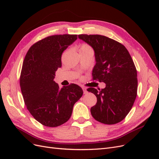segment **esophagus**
Returning <instances> with one entry per match:
<instances>
[{"label": "esophagus", "mask_w": 159, "mask_h": 159, "mask_svg": "<svg viewBox=\"0 0 159 159\" xmlns=\"http://www.w3.org/2000/svg\"><path fill=\"white\" fill-rule=\"evenodd\" d=\"M82 89H83V91H84V94H86V93H88L87 89H86L85 88H82Z\"/></svg>", "instance_id": "1"}]
</instances>
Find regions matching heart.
Wrapping results in <instances>:
<instances>
[{
  "instance_id": "obj_1",
  "label": "heart",
  "mask_w": 159,
  "mask_h": 159,
  "mask_svg": "<svg viewBox=\"0 0 159 159\" xmlns=\"http://www.w3.org/2000/svg\"><path fill=\"white\" fill-rule=\"evenodd\" d=\"M91 50V48L88 46V44H82L81 46H80V50L79 51H81V50Z\"/></svg>"
}]
</instances>
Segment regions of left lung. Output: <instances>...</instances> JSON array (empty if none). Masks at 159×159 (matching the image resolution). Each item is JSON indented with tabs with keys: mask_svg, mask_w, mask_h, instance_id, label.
I'll return each mask as SVG.
<instances>
[{
	"mask_svg": "<svg viewBox=\"0 0 159 159\" xmlns=\"http://www.w3.org/2000/svg\"><path fill=\"white\" fill-rule=\"evenodd\" d=\"M78 38L94 50L93 80L106 84L99 91L88 89L97 98L91 115L104 124L121 121L131 109L137 93V73L131 55L121 43L105 36L80 34Z\"/></svg>",
	"mask_w": 159,
	"mask_h": 159,
	"instance_id": "obj_1",
	"label": "left lung"
}]
</instances>
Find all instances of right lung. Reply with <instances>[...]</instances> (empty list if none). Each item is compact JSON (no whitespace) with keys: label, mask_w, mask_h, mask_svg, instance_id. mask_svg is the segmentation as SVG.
<instances>
[{"label":"right lung","mask_w":159,"mask_h":159,"mask_svg":"<svg viewBox=\"0 0 159 159\" xmlns=\"http://www.w3.org/2000/svg\"><path fill=\"white\" fill-rule=\"evenodd\" d=\"M77 38L75 34L46 37L33 44L24 60L20 78L24 101L33 117L44 126L56 127L68 121L83 95L78 85L60 88L54 81L62 53Z\"/></svg>","instance_id":"add662e5"}]
</instances>
